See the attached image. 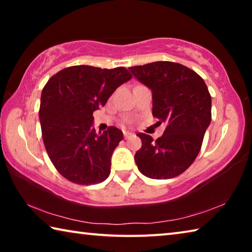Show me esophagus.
<instances>
[{"instance_id":"obj_1","label":"esophagus","mask_w":252,"mask_h":252,"mask_svg":"<svg viewBox=\"0 0 252 252\" xmlns=\"http://www.w3.org/2000/svg\"><path fill=\"white\" fill-rule=\"evenodd\" d=\"M123 135H125L126 139H127V138H130V136L132 135V133H131V132H129V131H123Z\"/></svg>"}]
</instances>
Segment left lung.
Instances as JSON below:
<instances>
[{"instance_id": "obj_1", "label": "left lung", "mask_w": 252, "mask_h": 252, "mask_svg": "<svg viewBox=\"0 0 252 252\" xmlns=\"http://www.w3.org/2000/svg\"><path fill=\"white\" fill-rule=\"evenodd\" d=\"M152 91V114L167 123L157 140L138 133L142 147L134 156L140 172L151 179H170L185 172L201 149L211 122V95L193 70L169 61L129 67Z\"/></svg>"}]
</instances>
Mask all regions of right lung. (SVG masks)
Segmentation results:
<instances>
[{
	"label": "right lung",
	"mask_w": 252,
	"mask_h": 252,
	"mask_svg": "<svg viewBox=\"0 0 252 252\" xmlns=\"http://www.w3.org/2000/svg\"><path fill=\"white\" fill-rule=\"evenodd\" d=\"M131 78L122 66L74 65L44 85L39 111L42 138L55 169L69 181L89 186L109 177L111 157L123 133L116 126L96 133L93 112Z\"/></svg>",
	"instance_id": "1"
}]
</instances>
